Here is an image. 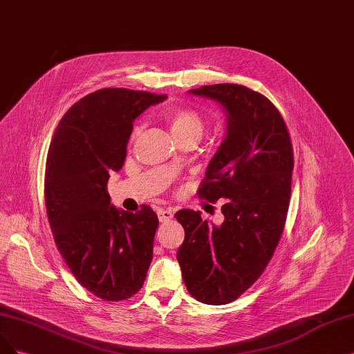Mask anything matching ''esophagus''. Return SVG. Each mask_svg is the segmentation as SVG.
I'll list each match as a JSON object with an SVG mask.
<instances>
[{
	"label": "esophagus",
	"mask_w": 354,
	"mask_h": 354,
	"mask_svg": "<svg viewBox=\"0 0 354 354\" xmlns=\"http://www.w3.org/2000/svg\"><path fill=\"white\" fill-rule=\"evenodd\" d=\"M156 214H158V218H160V221L161 223H168L169 219L173 218V211L171 209H158L156 211Z\"/></svg>",
	"instance_id": "obj_1"
}]
</instances>
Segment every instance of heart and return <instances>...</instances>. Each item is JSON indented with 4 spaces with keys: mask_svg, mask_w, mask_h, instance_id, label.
<instances>
[{
    "mask_svg": "<svg viewBox=\"0 0 354 354\" xmlns=\"http://www.w3.org/2000/svg\"><path fill=\"white\" fill-rule=\"evenodd\" d=\"M164 120L176 140L189 136L201 138L203 131V120L201 114L187 106L168 108L164 113ZM139 130L140 129L136 127L135 135H138Z\"/></svg>",
    "mask_w": 354,
    "mask_h": 354,
    "instance_id": "1",
    "label": "heart"
}]
</instances>
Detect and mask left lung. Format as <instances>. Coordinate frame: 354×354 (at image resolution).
Instances as JSON below:
<instances>
[{"label": "left lung", "instance_id": "1", "mask_svg": "<svg viewBox=\"0 0 354 354\" xmlns=\"http://www.w3.org/2000/svg\"><path fill=\"white\" fill-rule=\"evenodd\" d=\"M223 106L225 138L206 168L198 192L224 201V223L203 221L181 209L185 241L177 250L189 293L206 304L236 300L261 277L283 234L295 160L284 120L263 95L221 83L189 91Z\"/></svg>", "mask_w": 354, "mask_h": 354}]
</instances>
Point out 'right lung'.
<instances>
[{
	"label": "right lung",
	"mask_w": 354,
	"mask_h": 354,
	"mask_svg": "<svg viewBox=\"0 0 354 354\" xmlns=\"http://www.w3.org/2000/svg\"><path fill=\"white\" fill-rule=\"evenodd\" d=\"M165 95L106 88L73 105L58 123L46 156L45 203L58 252L96 297L136 295L148 274L158 216L149 206L117 209L109 174L124 164L135 121Z\"/></svg>",
	"instance_id": "right-lung-1"
}]
</instances>
